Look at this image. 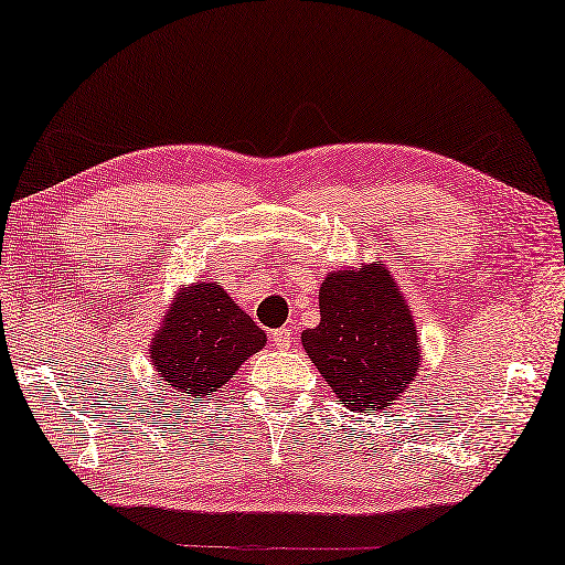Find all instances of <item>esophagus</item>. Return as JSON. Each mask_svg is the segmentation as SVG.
<instances>
[{"mask_svg":"<svg viewBox=\"0 0 565 565\" xmlns=\"http://www.w3.org/2000/svg\"><path fill=\"white\" fill-rule=\"evenodd\" d=\"M273 343L277 345V348H290L292 345V332H290V328H277V330H273Z\"/></svg>","mask_w":565,"mask_h":565,"instance_id":"esophagus-1","label":"esophagus"}]
</instances>
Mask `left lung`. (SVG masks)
<instances>
[{
	"label": "left lung",
	"mask_w": 565,
	"mask_h": 565,
	"mask_svg": "<svg viewBox=\"0 0 565 565\" xmlns=\"http://www.w3.org/2000/svg\"><path fill=\"white\" fill-rule=\"evenodd\" d=\"M302 348L348 411L393 405L420 370V340L401 285L381 263L340 267L320 288L318 328Z\"/></svg>",
	"instance_id": "obj_1"
}]
</instances>
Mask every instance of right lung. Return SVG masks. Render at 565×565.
<instances>
[{
	"instance_id": "add662e5",
	"label": "right lung",
	"mask_w": 565,
	"mask_h": 565,
	"mask_svg": "<svg viewBox=\"0 0 565 565\" xmlns=\"http://www.w3.org/2000/svg\"><path fill=\"white\" fill-rule=\"evenodd\" d=\"M265 343V330L217 282H195L174 295L150 358L172 391L210 397Z\"/></svg>"
}]
</instances>
